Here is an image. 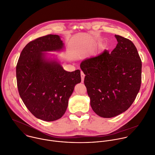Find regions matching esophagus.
<instances>
[{
  "label": "esophagus",
  "instance_id": "34e87169",
  "mask_svg": "<svg viewBox=\"0 0 155 155\" xmlns=\"http://www.w3.org/2000/svg\"><path fill=\"white\" fill-rule=\"evenodd\" d=\"M81 82L83 83V82H84V81L85 74H84V73L82 71L81 72Z\"/></svg>",
  "mask_w": 155,
  "mask_h": 155
}]
</instances>
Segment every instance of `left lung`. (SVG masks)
<instances>
[{
	"mask_svg": "<svg viewBox=\"0 0 155 155\" xmlns=\"http://www.w3.org/2000/svg\"><path fill=\"white\" fill-rule=\"evenodd\" d=\"M117 44L110 53L83 61L84 84L91 107L97 115L110 118L125 111L133 104L141 84L142 62L134 44L115 35Z\"/></svg>",
	"mask_w": 155,
	"mask_h": 155,
	"instance_id": "1",
	"label": "left lung"
}]
</instances>
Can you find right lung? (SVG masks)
I'll list each match as a JSON object with an SVG mask.
<instances>
[{
  "label": "right lung",
  "mask_w": 155,
  "mask_h": 155,
  "mask_svg": "<svg viewBox=\"0 0 155 155\" xmlns=\"http://www.w3.org/2000/svg\"><path fill=\"white\" fill-rule=\"evenodd\" d=\"M62 41L48 35L30 42L22 50L16 66L19 95L28 110L45 121L60 119L65 113L74 86L81 81L79 70L69 72L44 51H59Z\"/></svg>",
  "instance_id": "right-lung-1"
}]
</instances>
